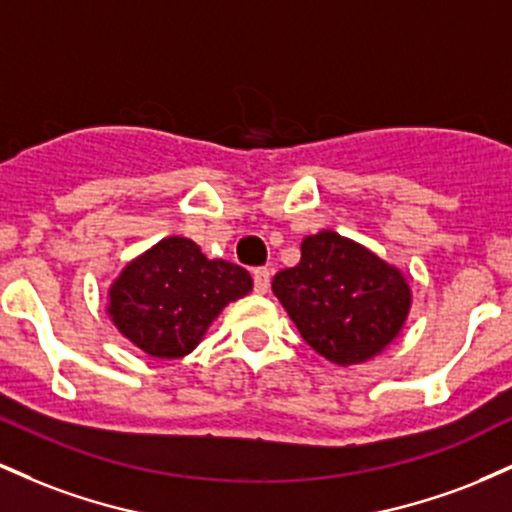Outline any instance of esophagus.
Instances as JSON below:
<instances>
[{
  "label": "esophagus",
  "instance_id": "34e87169",
  "mask_svg": "<svg viewBox=\"0 0 512 512\" xmlns=\"http://www.w3.org/2000/svg\"><path fill=\"white\" fill-rule=\"evenodd\" d=\"M252 279H255V291L257 293H267L269 291V281H272V274H269L267 267H260L252 272Z\"/></svg>",
  "mask_w": 512,
  "mask_h": 512
}]
</instances>
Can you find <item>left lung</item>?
I'll return each instance as SVG.
<instances>
[{
	"instance_id": "1",
	"label": "left lung",
	"mask_w": 512,
	"mask_h": 512,
	"mask_svg": "<svg viewBox=\"0 0 512 512\" xmlns=\"http://www.w3.org/2000/svg\"><path fill=\"white\" fill-rule=\"evenodd\" d=\"M272 291L305 342L337 366L380 354L402 330L411 305L399 269L334 231L305 238L301 262L281 269Z\"/></svg>"
}]
</instances>
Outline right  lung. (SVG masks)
I'll return each instance as SVG.
<instances>
[{"label": "right lung", "instance_id": "right-lung-1", "mask_svg": "<svg viewBox=\"0 0 512 512\" xmlns=\"http://www.w3.org/2000/svg\"><path fill=\"white\" fill-rule=\"evenodd\" d=\"M250 291L248 269L207 260L195 240L173 236L122 269L110 289L108 315L149 356L182 358L228 303Z\"/></svg>", "mask_w": 512, "mask_h": 512}]
</instances>
